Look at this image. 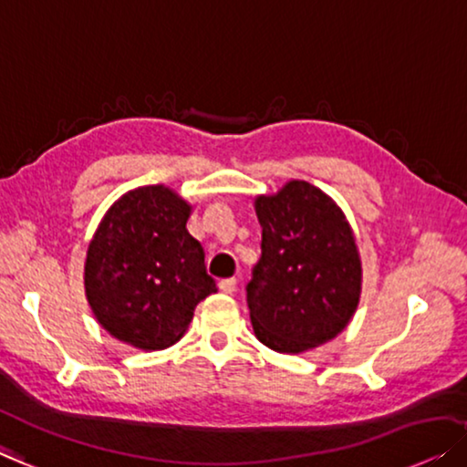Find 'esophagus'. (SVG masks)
Returning <instances> with one entry per match:
<instances>
[{
	"label": "esophagus",
	"mask_w": 467,
	"mask_h": 467,
	"mask_svg": "<svg viewBox=\"0 0 467 467\" xmlns=\"http://www.w3.org/2000/svg\"><path fill=\"white\" fill-rule=\"evenodd\" d=\"M235 288H238V280H235V278H225V280L219 282V290H221V293H225V295L235 293Z\"/></svg>",
	"instance_id": "34e87169"
}]
</instances>
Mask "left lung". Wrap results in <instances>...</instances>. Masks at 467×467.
Returning a JSON list of instances; mask_svg holds the SVG:
<instances>
[{"label":"left lung","instance_id":"1","mask_svg":"<svg viewBox=\"0 0 467 467\" xmlns=\"http://www.w3.org/2000/svg\"><path fill=\"white\" fill-rule=\"evenodd\" d=\"M254 211L263 240L246 301L256 339L280 354L335 339L362 290V263L346 214L307 181L256 195Z\"/></svg>","mask_w":467,"mask_h":467}]
</instances>
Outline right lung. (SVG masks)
I'll use <instances>...</instances> for the list:
<instances>
[{"label":"right lung","instance_id":"obj_1","mask_svg":"<svg viewBox=\"0 0 467 467\" xmlns=\"http://www.w3.org/2000/svg\"><path fill=\"white\" fill-rule=\"evenodd\" d=\"M189 214L171 187H137L113 202L88 244L86 299L100 327L128 346L171 348L195 306L217 293L204 248L187 232Z\"/></svg>","mask_w":467,"mask_h":467}]
</instances>
